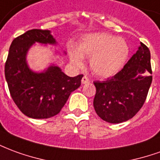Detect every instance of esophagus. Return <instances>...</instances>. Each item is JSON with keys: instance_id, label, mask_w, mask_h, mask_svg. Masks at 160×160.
Returning <instances> with one entry per match:
<instances>
[{"instance_id": "34e87169", "label": "esophagus", "mask_w": 160, "mask_h": 160, "mask_svg": "<svg viewBox=\"0 0 160 160\" xmlns=\"http://www.w3.org/2000/svg\"><path fill=\"white\" fill-rule=\"evenodd\" d=\"M81 82H82V84H87L90 82V80H89L87 76H84L83 78H82V80H81Z\"/></svg>"}]
</instances>
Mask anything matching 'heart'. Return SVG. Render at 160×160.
<instances>
[{
	"label": "heart",
	"mask_w": 160,
	"mask_h": 160,
	"mask_svg": "<svg viewBox=\"0 0 160 160\" xmlns=\"http://www.w3.org/2000/svg\"><path fill=\"white\" fill-rule=\"evenodd\" d=\"M129 48L122 38L104 32L88 34L76 46V51L69 53L71 62L82 65L81 57L90 58V67L96 75L110 77L119 72L126 62Z\"/></svg>",
	"instance_id": "obj_1"
}]
</instances>
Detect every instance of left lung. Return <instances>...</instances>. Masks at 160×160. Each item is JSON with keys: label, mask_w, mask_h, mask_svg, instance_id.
<instances>
[{"label": "left lung", "mask_w": 160, "mask_h": 160, "mask_svg": "<svg viewBox=\"0 0 160 160\" xmlns=\"http://www.w3.org/2000/svg\"><path fill=\"white\" fill-rule=\"evenodd\" d=\"M152 73L150 50L141 42L122 69L106 80L93 82V106L98 116L111 123H120L134 117L146 101Z\"/></svg>", "instance_id": "8db88e82"}]
</instances>
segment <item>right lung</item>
<instances>
[{"label":"right lung","mask_w":160,"mask_h":160,"mask_svg":"<svg viewBox=\"0 0 160 160\" xmlns=\"http://www.w3.org/2000/svg\"><path fill=\"white\" fill-rule=\"evenodd\" d=\"M56 43L48 30L32 29L12 40L5 63V77L10 95L23 114L34 119L59 113L72 92L79 88L83 74L69 77L60 68L50 66L34 73L27 66L26 53L34 42Z\"/></svg>","instance_id":"right-lung-1"}]
</instances>
